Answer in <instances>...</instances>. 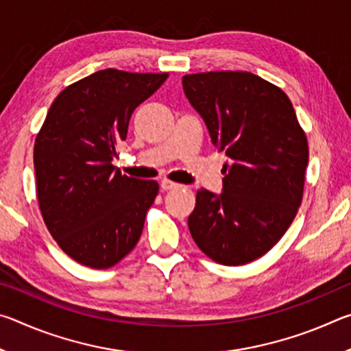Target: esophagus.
Segmentation results:
<instances>
[{"instance_id": "34e87169", "label": "esophagus", "mask_w": 351, "mask_h": 351, "mask_svg": "<svg viewBox=\"0 0 351 351\" xmlns=\"http://www.w3.org/2000/svg\"><path fill=\"white\" fill-rule=\"evenodd\" d=\"M176 187H180L176 182H171L169 180H162L161 181V189L162 190H171V189H176Z\"/></svg>"}]
</instances>
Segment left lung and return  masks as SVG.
<instances>
[{
	"instance_id": "obj_1",
	"label": "left lung",
	"mask_w": 351,
	"mask_h": 351,
	"mask_svg": "<svg viewBox=\"0 0 351 351\" xmlns=\"http://www.w3.org/2000/svg\"><path fill=\"white\" fill-rule=\"evenodd\" d=\"M182 88L212 144L229 158L221 193L197 192L190 234L217 263L246 265L293 223L304 193L306 136L287 94L252 73L190 74Z\"/></svg>"
}]
</instances>
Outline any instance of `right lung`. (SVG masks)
Segmentation results:
<instances>
[{
    "label": "right lung",
    "mask_w": 351,
    "mask_h": 351,
    "mask_svg": "<svg viewBox=\"0 0 351 351\" xmlns=\"http://www.w3.org/2000/svg\"><path fill=\"white\" fill-rule=\"evenodd\" d=\"M167 77L97 71L64 88L47 111L34 145L40 210L58 246L82 265L110 268L138 245L159 186L111 162L133 111Z\"/></svg>",
    "instance_id": "add662e5"
}]
</instances>
